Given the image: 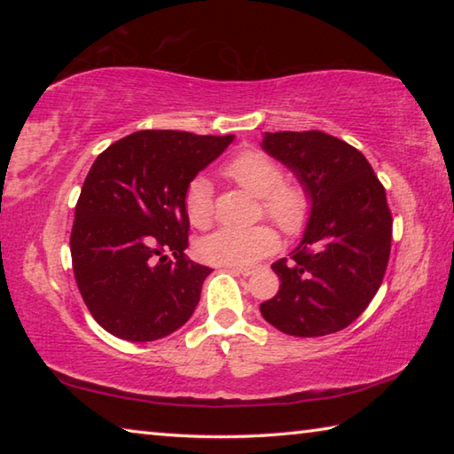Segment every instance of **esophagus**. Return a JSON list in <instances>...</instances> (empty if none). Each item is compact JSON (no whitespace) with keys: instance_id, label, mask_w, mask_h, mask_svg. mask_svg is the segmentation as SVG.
<instances>
[{"instance_id":"obj_1","label":"esophagus","mask_w":454,"mask_h":454,"mask_svg":"<svg viewBox=\"0 0 454 454\" xmlns=\"http://www.w3.org/2000/svg\"><path fill=\"white\" fill-rule=\"evenodd\" d=\"M228 268H230V270H232V272L242 274V276H250L252 272H254L250 266H228Z\"/></svg>"}]
</instances>
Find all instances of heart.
<instances>
[{"instance_id":"heart-1","label":"heart","mask_w":454,"mask_h":454,"mask_svg":"<svg viewBox=\"0 0 454 454\" xmlns=\"http://www.w3.org/2000/svg\"><path fill=\"white\" fill-rule=\"evenodd\" d=\"M228 180L260 198V210L288 236L301 234L309 224L312 202L302 184L284 180L282 166L260 150H242L222 168ZM190 224L206 230L214 220L212 184L204 176L192 178L184 194ZM278 248V232L270 224L248 228H220L198 242V254L206 262L246 266Z\"/></svg>"}]
</instances>
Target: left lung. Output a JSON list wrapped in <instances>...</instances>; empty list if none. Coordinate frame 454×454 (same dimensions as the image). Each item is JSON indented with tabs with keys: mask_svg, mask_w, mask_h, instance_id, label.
I'll return each instance as SVG.
<instances>
[{
	"mask_svg": "<svg viewBox=\"0 0 454 454\" xmlns=\"http://www.w3.org/2000/svg\"><path fill=\"white\" fill-rule=\"evenodd\" d=\"M262 148L309 190L312 212L290 260L272 264L280 290L260 312L290 336L338 333L382 284L393 240L387 192L363 153L318 129L266 132Z\"/></svg>",
	"mask_w": 454,
	"mask_h": 454,
	"instance_id": "1",
	"label": "left lung"
}]
</instances>
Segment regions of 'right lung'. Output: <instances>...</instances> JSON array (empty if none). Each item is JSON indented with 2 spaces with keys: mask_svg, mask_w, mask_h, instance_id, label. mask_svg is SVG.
<instances>
[{
  "mask_svg": "<svg viewBox=\"0 0 454 454\" xmlns=\"http://www.w3.org/2000/svg\"><path fill=\"white\" fill-rule=\"evenodd\" d=\"M234 136L142 129L106 148L90 168L70 236L75 284L91 317L132 342L188 322L212 270L184 254L192 178Z\"/></svg>",
  "mask_w": 454,
  "mask_h": 454,
  "instance_id": "right-lung-1",
  "label": "right lung"
}]
</instances>
